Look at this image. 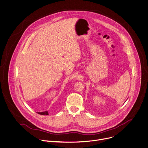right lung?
I'll return each instance as SVG.
<instances>
[{"mask_svg":"<svg viewBox=\"0 0 148 148\" xmlns=\"http://www.w3.org/2000/svg\"><path fill=\"white\" fill-rule=\"evenodd\" d=\"M38 114H39L40 115H48L49 114L47 111H44V112H38Z\"/></svg>","mask_w":148,"mask_h":148,"instance_id":"right-lung-1","label":"right lung"}]
</instances>
